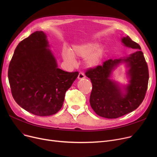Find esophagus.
I'll list each match as a JSON object with an SVG mask.
<instances>
[{"label": "esophagus", "instance_id": "esophagus-1", "mask_svg": "<svg viewBox=\"0 0 157 157\" xmlns=\"http://www.w3.org/2000/svg\"><path fill=\"white\" fill-rule=\"evenodd\" d=\"M78 78L79 79H84L85 78V76L83 72H79Z\"/></svg>", "mask_w": 157, "mask_h": 157}]
</instances>
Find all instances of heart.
Masks as SVG:
<instances>
[{"instance_id": "heart-1", "label": "heart", "mask_w": 157, "mask_h": 157, "mask_svg": "<svg viewBox=\"0 0 157 157\" xmlns=\"http://www.w3.org/2000/svg\"><path fill=\"white\" fill-rule=\"evenodd\" d=\"M94 43H88L72 47L70 50L64 51L63 59L67 62L73 63L74 56L86 58V62L90 67H94L99 64L102 58L103 49Z\"/></svg>"}]
</instances>
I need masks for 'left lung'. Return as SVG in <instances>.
Returning a JSON list of instances; mask_svg holds the SVG:
<instances>
[{
	"label": "left lung",
	"instance_id": "obj_1",
	"mask_svg": "<svg viewBox=\"0 0 157 157\" xmlns=\"http://www.w3.org/2000/svg\"><path fill=\"white\" fill-rule=\"evenodd\" d=\"M124 46L137 50L124 59H109L102 65L89 68L85 75L91 80L92 90L90 104L97 114L106 118H117L136 109L143 101L147 91L149 71L141 47L129 36L121 39ZM121 62L129 67V83L124 88L109 78L113 69Z\"/></svg>",
	"mask_w": 157,
	"mask_h": 157
}]
</instances>
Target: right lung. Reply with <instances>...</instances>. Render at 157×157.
Segmentation results:
<instances>
[{
	"instance_id": "add662e5",
	"label": "right lung",
	"mask_w": 157,
	"mask_h": 157,
	"mask_svg": "<svg viewBox=\"0 0 157 157\" xmlns=\"http://www.w3.org/2000/svg\"><path fill=\"white\" fill-rule=\"evenodd\" d=\"M46 36L36 31L16 46L8 69L14 101L27 111L40 117L59 111L65 92L79 72L58 68Z\"/></svg>"
}]
</instances>
